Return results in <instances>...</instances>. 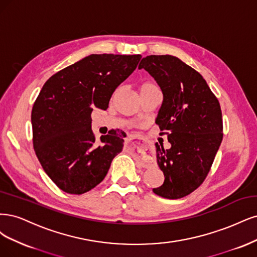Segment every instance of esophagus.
Returning <instances> with one entry per match:
<instances>
[{"instance_id":"esophagus-1","label":"esophagus","mask_w":257,"mask_h":257,"mask_svg":"<svg viewBox=\"0 0 257 257\" xmlns=\"http://www.w3.org/2000/svg\"><path fill=\"white\" fill-rule=\"evenodd\" d=\"M134 139H136V137H135V136H128L126 140H127V141H131V140H134ZM142 164H143V167H144V168H147V167H148V162H147L146 160H143Z\"/></svg>"}]
</instances>
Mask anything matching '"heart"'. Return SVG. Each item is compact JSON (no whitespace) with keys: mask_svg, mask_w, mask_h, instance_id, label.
<instances>
[{"mask_svg":"<svg viewBox=\"0 0 257 257\" xmlns=\"http://www.w3.org/2000/svg\"><path fill=\"white\" fill-rule=\"evenodd\" d=\"M158 86H157L156 83H154V82L152 81H144L143 83H141L140 86H139V94L144 92V90H147V89H152V88H157Z\"/></svg>","mask_w":257,"mask_h":257,"instance_id":"b5f03b06","label":"heart"}]
</instances>
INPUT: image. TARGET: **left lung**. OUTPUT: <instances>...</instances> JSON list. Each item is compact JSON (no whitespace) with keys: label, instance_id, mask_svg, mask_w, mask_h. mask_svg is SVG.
<instances>
[{"label":"left lung","instance_id":"obj_1","mask_svg":"<svg viewBox=\"0 0 257 257\" xmlns=\"http://www.w3.org/2000/svg\"><path fill=\"white\" fill-rule=\"evenodd\" d=\"M159 84L163 101L157 116L171 148L156 143L157 162L164 174L157 195L177 200L192 193L208 175L223 139L218 98L195 69L172 55H148L139 69Z\"/></svg>","mask_w":257,"mask_h":257}]
</instances>
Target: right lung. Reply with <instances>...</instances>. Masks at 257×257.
I'll return each instance as SVG.
<instances>
[{"instance_id": "add662e5", "label": "right lung", "mask_w": 257, "mask_h": 257, "mask_svg": "<svg viewBox=\"0 0 257 257\" xmlns=\"http://www.w3.org/2000/svg\"><path fill=\"white\" fill-rule=\"evenodd\" d=\"M140 54H90L54 73L32 109L33 146L47 175L64 192L83 194L105 177L122 151L118 135L92 130L94 107L106 110L116 87L135 71Z\"/></svg>"}]
</instances>
